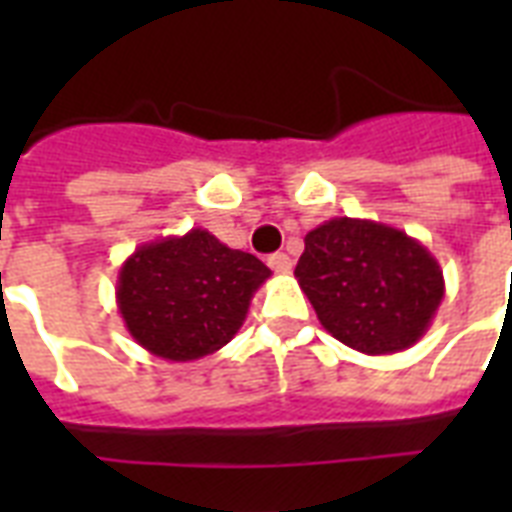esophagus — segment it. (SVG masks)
Here are the masks:
<instances>
[{
  "mask_svg": "<svg viewBox=\"0 0 512 512\" xmlns=\"http://www.w3.org/2000/svg\"><path fill=\"white\" fill-rule=\"evenodd\" d=\"M268 265H271L276 273H289V268H292V260H289V255H284V252H273V255L268 257Z\"/></svg>",
  "mask_w": 512,
  "mask_h": 512,
  "instance_id": "esophagus-1",
  "label": "esophagus"
}]
</instances>
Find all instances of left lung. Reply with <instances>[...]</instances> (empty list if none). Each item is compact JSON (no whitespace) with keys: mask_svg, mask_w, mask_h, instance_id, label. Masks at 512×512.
Instances as JSON below:
<instances>
[{"mask_svg":"<svg viewBox=\"0 0 512 512\" xmlns=\"http://www.w3.org/2000/svg\"><path fill=\"white\" fill-rule=\"evenodd\" d=\"M295 276L321 327L366 356L412 348L444 300V271L420 241L356 217L308 231Z\"/></svg>","mask_w":512,"mask_h":512,"instance_id":"obj_1","label":"left lung"}]
</instances>
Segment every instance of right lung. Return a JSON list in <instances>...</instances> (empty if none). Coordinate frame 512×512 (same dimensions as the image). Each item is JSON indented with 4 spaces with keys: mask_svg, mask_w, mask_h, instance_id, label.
I'll return each mask as SVG.
<instances>
[{
    "mask_svg": "<svg viewBox=\"0 0 512 512\" xmlns=\"http://www.w3.org/2000/svg\"><path fill=\"white\" fill-rule=\"evenodd\" d=\"M265 279L271 268L255 255L191 228L124 260L116 305L132 340L151 356L196 361L233 340Z\"/></svg>",
    "mask_w": 512,
    "mask_h": 512,
    "instance_id": "add662e5",
    "label": "right lung"
}]
</instances>
